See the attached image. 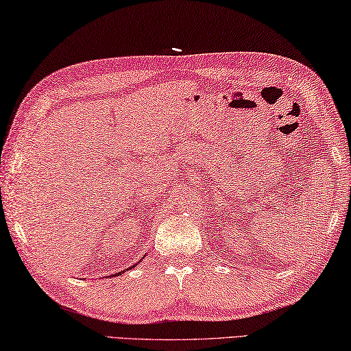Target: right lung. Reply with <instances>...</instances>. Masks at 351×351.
<instances>
[{
	"label": "right lung",
	"mask_w": 351,
	"mask_h": 351,
	"mask_svg": "<svg viewBox=\"0 0 351 351\" xmlns=\"http://www.w3.org/2000/svg\"><path fill=\"white\" fill-rule=\"evenodd\" d=\"M129 269H130V267H129ZM118 275H119V274H118Z\"/></svg>",
	"instance_id": "add662e5"
}]
</instances>
